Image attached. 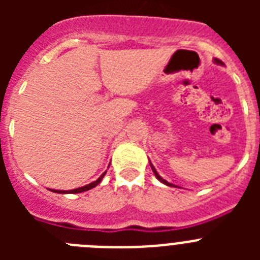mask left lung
Listing matches in <instances>:
<instances>
[{
	"label": "left lung",
	"mask_w": 260,
	"mask_h": 260,
	"mask_svg": "<svg viewBox=\"0 0 260 260\" xmlns=\"http://www.w3.org/2000/svg\"><path fill=\"white\" fill-rule=\"evenodd\" d=\"M215 61H216V62H217V63H221V61H219V59H215ZM150 164H151V162H150ZM151 168H152V172H153V173H155L156 178H157V180H158V181H160V182L165 183V185H168V186H173V185H172V183H169V182H168V181H165V180H164V178H161V177L158 176V173H157V172H156L155 167H153V165H152V164H151Z\"/></svg>",
	"instance_id": "obj_1"
}]
</instances>
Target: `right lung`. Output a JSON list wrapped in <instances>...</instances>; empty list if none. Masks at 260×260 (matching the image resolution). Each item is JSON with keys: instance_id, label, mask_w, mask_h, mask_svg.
Masks as SVG:
<instances>
[{"instance_id": "obj_1", "label": "right lung", "mask_w": 260, "mask_h": 260, "mask_svg": "<svg viewBox=\"0 0 260 260\" xmlns=\"http://www.w3.org/2000/svg\"><path fill=\"white\" fill-rule=\"evenodd\" d=\"M105 173H107V172H104V173H103L102 176L99 177V178H98V180H96V181H93V182H91V183H88V185L83 186V187H79V189H74V190H68V191H65V190H52V191H54V192H58V194H78V192H83V191H87V190H89V189H93V187H95L96 185H99V183L102 182L103 177L105 176Z\"/></svg>"}]
</instances>
